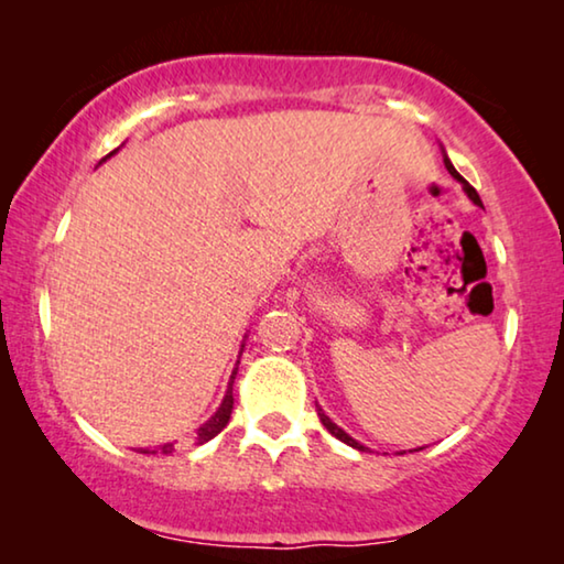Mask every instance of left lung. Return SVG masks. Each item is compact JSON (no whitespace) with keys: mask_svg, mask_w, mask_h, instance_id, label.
<instances>
[{"mask_svg":"<svg viewBox=\"0 0 564 564\" xmlns=\"http://www.w3.org/2000/svg\"><path fill=\"white\" fill-rule=\"evenodd\" d=\"M444 164H446V169H449V174L454 176V180H457V182H462V187H465V192H467V197H469V199H473V203H475V205H482V203H480V195H477V192H475V187H469V184H467L465 180H462V174L457 172V169H454V166H452V161H449V159H444ZM318 419H321V423H323V426H326V429L330 431V434H334V436L338 438V442H344V444H349V446H354V449L365 452V446H361V444L357 442V438H351L349 434H346V431H344V429H338V426H336V423H334V421H330L326 413H323V408H318Z\"/></svg>","mask_w":564,"mask_h":564,"instance_id":"left-lung-1","label":"left lung"}]
</instances>
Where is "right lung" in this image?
I'll list each match as a JSON object with an SVG mask.
<instances>
[{
	"label": "right lung",
	"mask_w": 564,
	"mask_h": 564,
	"mask_svg": "<svg viewBox=\"0 0 564 564\" xmlns=\"http://www.w3.org/2000/svg\"><path fill=\"white\" fill-rule=\"evenodd\" d=\"M115 153V151H112ZM238 369V367H236ZM236 369H234V375H230V382H228V390H226V398H223V403H220V408L218 411H215V415L210 421H205L203 426L197 429V444H205V442H210L213 436H218L223 429L228 426V421H230V413H234V380H236ZM174 452V444H161L159 449H141V454H172Z\"/></svg>",
	"instance_id": "right-lung-1"
}]
</instances>
